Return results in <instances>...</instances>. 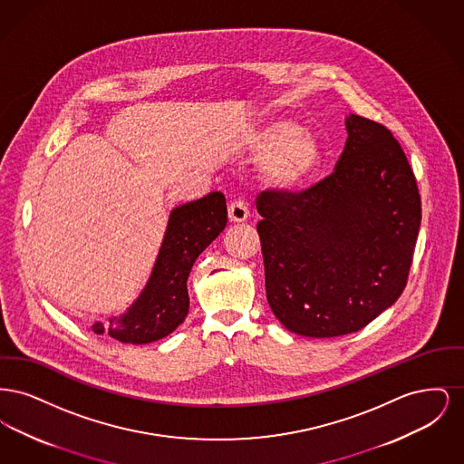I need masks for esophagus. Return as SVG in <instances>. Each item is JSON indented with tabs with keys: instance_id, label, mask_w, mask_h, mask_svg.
I'll return each instance as SVG.
<instances>
[{
	"instance_id": "esophagus-1",
	"label": "esophagus",
	"mask_w": 464,
	"mask_h": 464,
	"mask_svg": "<svg viewBox=\"0 0 464 464\" xmlns=\"http://www.w3.org/2000/svg\"><path fill=\"white\" fill-rule=\"evenodd\" d=\"M227 216L231 222H243L246 221L248 218V207L243 199H233L227 207Z\"/></svg>"
}]
</instances>
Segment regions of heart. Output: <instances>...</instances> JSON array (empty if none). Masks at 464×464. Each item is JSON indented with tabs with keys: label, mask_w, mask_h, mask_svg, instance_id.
I'll use <instances>...</instances> for the list:
<instances>
[{
	"label": "heart",
	"mask_w": 464,
	"mask_h": 464,
	"mask_svg": "<svg viewBox=\"0 0 464 464\" xmlns=\"http://www.w3.org/2000/svg\"><path fill=\"white\" fill-rule=\"evenodd\" d=\"M248 150L261 158L259 176L275 188H292L306 180L322 156L318 139L287 118L263 123L250 135Z\"/></svg>",
	"instance_id": "b5f03b06"
}]
</instances>
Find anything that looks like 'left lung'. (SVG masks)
<instances>
[{
    "label": "left lung",
    "instance_id": "8db88e82",
    "mask_svg": "<svg viewBox=\"0 0 464 464\" xmlns=\"http://www.w3.org/2000/svg\"><path fill=\"white\" fill-rule=\"evenodd\" d=\"M331 176L256 199L266 297L306 337L360 331L407 285L420 226L416 176L393 133L350 114Z\"/></svg>",
    "mask_w": 464,
    "mask_h": 464
}]
</instances>
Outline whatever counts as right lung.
Instances as JSON below:
<instances>
[{
  "label": "right lung",
  "instance_id": "right-lung-1",
  "mask_svg": "<svg viewBox=\"0 0 464 464\" xmlns=\"http://www.w3.org/2000/svg\"><path fill=\"white\" fill-rule=\"evenodd\" d=\"M227 222L224 195L216 191L177 207L170 214L155 269L140 297L125 314L110 324H93L95 334L130 344L153 343L170 332L188 314V276L199 254L214 242Z\"/></svg>",
  "mask_w": 464,
  "mask_h": 464
}]
</instances>
